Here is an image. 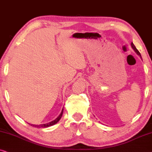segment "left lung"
Instances as JSON below:
<instances>
[{
  "label": "left lung",
  "instance_id": "obj_1",
  "mask_svg": "<svg viewBox=\"0 0 152 152\" xmlns=\"http://www.w3.org/2000/svg\"><path fill=\"white\" fill-rule=\"evenodd\" d=\"M131 47H132V48H133V49L135 50V53H136L137 54V55H138V56H140V58H142V57H141V55H140V52L138 51V50H137V48H135V45H134V44H133V42H131Z\"/></svg>",
  "mask_w": 152,
  "mask_h": 152
}]
</instances>
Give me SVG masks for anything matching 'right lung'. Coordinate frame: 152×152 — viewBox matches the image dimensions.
I'll list each match as a JSON object with an SVG mask.
<instances>
[{"label": "right lung", "instance_id": "right-lung-1", "mask_svg": "<svg viewBox=\"0 0 152 152\" xmlns=\"http://www.w3.org/2000/svg\"><path fill=\"white\" fill-rule=\"evenodd\" d=\"M62 113H63V109L62 110V112L60 113L59 116H58L57 118L55 120L52 121V122H48L47 124H39V125H35V124H30L32 126H34V127H37V128H46V127H48V126H53V125L56 124V123H58L59 122V120L61 119L62 117Z\"/></svg>", "mask_w": 152, "mask_h": 152}]
</instances>
